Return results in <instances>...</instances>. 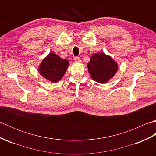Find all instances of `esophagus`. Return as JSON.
<instances>
[{
  "instance_id": "obj_1",
  "label": "esophagus",
  "mask_w": 156,
  "mask_h": 156,
  "mask_svg": "<svg viewBox=\"0 0 156 156\" xmlns=\"http://www.w3.org/2000/svg\"><path fill=\"white\" fill-rule=\"evenodd\" d=\"M74 60L76 62H80V58L79 57H74Z\"/></svg>"
}]
</instances>
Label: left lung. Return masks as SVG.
Instances as JSON below:
<instances>
[{
	"label": "left lung",
	"mask_w": 156,
	"mask_h": 156,
	"mask_svg": "<svg viewBox=\"0 0 156 156\" xmlns=\"http://www.w3.org/2000/svg\"><path fill=\"white\" fill-rule=\"evenodd\" d=\"M88 68L93 80L105 83L117 72V64L110 56L106 55L104 53H99L92 55Z\"/></svg>",
	"instance_id": "1"
}]
</instances>
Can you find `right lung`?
<instances>
[{
  "mask_svg": "<svg viewBox=\"0 0 156 156\" xmlns=\"http://www.w3.org/2000/svg\"><path fill=\"white\" fill-rule=\"evenodd\" d=\"M68 64L67 59H62L51 52L41 62L39 72L48 80L57 82L65 74Z\"/></svg>",
  "mask_w": 156,
  "mask_h": 156,
  "instance_id": "add662e5",
  "label": "right lung"
}]
</instances>
